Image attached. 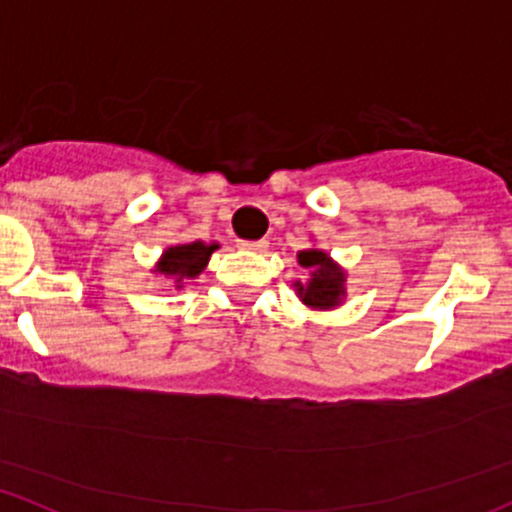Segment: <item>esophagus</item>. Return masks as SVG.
I'll list each match as a JSON object with an SVG mask.
<instances>
[{"label":"esophagus","mask_w":512,"mask_h":512,"mask_svg":"<svg viewBox=\"0 0 512 512\" xmlns=\"http://www.w3.org/2000/svg\"><path fill=\"white\" fill-rule=\"evenodd\" d=\"M238 245L242 247V250H252V252L267 250V240H238Z\"/></svg>","instance_id":"obj_1"}]
</instances>
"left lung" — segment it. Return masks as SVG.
Listing matches in <instances>:
<instances>
[{
	"label": "left lung",
	"instance_id": "8db88e82",
	"mask_svg": "<svg viewBox=\"0 0 512 512\" xmlns=\"http://www.w3.org/2000/svg\"><path fill=\"white\" fill-rule=\"evenodd\" d=\"M299 265L311 272V279L306 287H299L304 304L316 306V309H331L341 301L343 294V274L333 267L326 252L321 250H304L299 252Z\"/></svg>",
	"mask_w": 512,
	"mask_h": 512
}]
</instances>
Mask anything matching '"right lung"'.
<instances>
[{
    "instance_id": "add662e5",
    "label": "right lung",
    "mask_w": 512,
    "mask_h": 512,
    "mask_svg": "<svg viewBox=\"0 0 512 512\" xmlns=\"http://www.w3.org/2000/svg\"><path fill=\"white\" fill-rule=\"evenodd\" d=\"M218 245H203V242H191V245H176L164 252L159 262V272L176 277V282L196 277L203 267L208 265V257Z\"/></svg>"
}]
</instances>
